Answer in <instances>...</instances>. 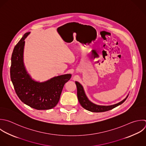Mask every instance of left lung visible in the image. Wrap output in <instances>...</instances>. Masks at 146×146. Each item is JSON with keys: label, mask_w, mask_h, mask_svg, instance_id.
Here are the masks:
<instances>
[{"label": "left lung", "mask_w": 146, "mask_h": 146, "mask_svg": "<svg viewBox=\"0 0 146 146\" xmlns=\"http://www.w3.org/2000/svg\"><path fill=\"white\" fill-rule=\"evenodd\" d=\"M75 84L76 85L77 87V96H78V100L81 104V106L85 108L86 110L94 112H105L109 111L110 110L113 109V108L119 106L120 104H122L127 98L128 96H127L126 98H125L124 100H123L121 102L113 104L111 106H98L96 105L92 102H91L87 98L84 91L83 90V88L82 86V85L78 83V82H75Z\"/></svg>", "instance_id": "8db88e82"}]
</instances>
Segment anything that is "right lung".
Instances as JSON below:
<instances>
[{"label": "right lung", "mask_w": 146, "mask_h": 146, "mask_svg": "<svg viewBox=\"0 0 146 146\" xmlns=\"http://www.w3.org/2000/svg\"><path fill=\"white\" fill-rule=\"evenodd\" d=\"M26 33L15 46L11 56L10 76L15 92L21 100L36 110H50L59 102L64 85L71 78V74L54 77L39 83L33 80L26 72L23 60Z\"/></svg>", "instance_id": "1"}]
</instances>
